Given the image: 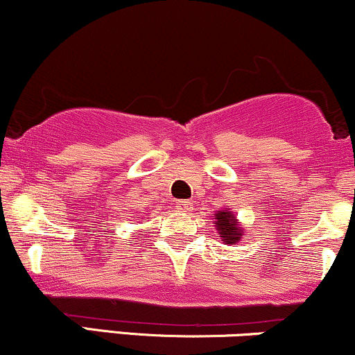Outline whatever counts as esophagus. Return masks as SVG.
I'll return each mask as SVG.
<instances>
[{
	"mask_svg": "<svg viewBox=\"0 0 355 355\" xmlns=\"http://www.w3.org/2000/svg\"><path fill=\"white\" fill-rule=\"evenodd\" d=\"M177 207H178V210L185 211V214H190V211L193 210V203H191L190 200H178Z\"/></svg>",
	"mask_w": 355,
	"mask_h": 355,
	"instance_id": "34e87169",
	"label": "esophagus"
}]
</instances>
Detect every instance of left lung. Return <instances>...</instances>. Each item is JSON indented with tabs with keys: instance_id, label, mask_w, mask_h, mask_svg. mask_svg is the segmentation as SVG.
<instances>
[{
	"instance_id": "8db88e82",
	"label": "left lung",
	"mask_w": 355,
	"mask_h": 355,
	"mask_svg": "<svg viewBox=\"0 0 355 355\" xmlns=\"http://www.w3.org/2000/svg\"><path fill=\"white\" fill-rule=\"evenodd\" d=\"M215 217V229L218 232V237L225 245H235L240 242L242 235L245 234V229L239 222L235 214L230 209L218 210L214 214Z\"/></svg>"
}]
</instances>
